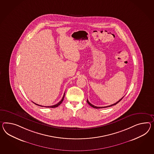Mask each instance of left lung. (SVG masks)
Listing matches in <instances>:
<instances>
[{
	"label": "left lung",
	"instance_id": "1",
	"mask_svg": "<svg viewBox=\"0 0 154 154\" xmlns=\"http://www.w3.org/2000/svg\"><path fill=\"white\" fill-rule=\"evenodd\" d=\"M123 97H122V98L121 99H119V101L118 102H117L116 103H114V104H111V105H110V106H94V105H93V104H91V103L89 102V101H88V100L87 99V103L91 106H92V107H93V108H106V107H109V106H114V105H116V104H117L123 98Z\"/></svg>",
	"mask_w": 154,
	"mask_h": 154
}]
</instances>
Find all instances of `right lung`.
<instances>
[{
  "mask_svg": "<svg viewBox=\"0 0 154 154\" xmlns=\"http://www.w3.org/2000/svg\"><path fill=\"white\" fill-rule=\"evenodd\" d=\"M64 97H65V93H64V94H63V98H62V99H61V100L58 103H57V104H55V105H54V106H41V105H39V104H36V103H35V105H37V106H43V107H46V108H55V107H57V106H59V105H60V104L62 103L63 101V98H64Z\"/></svg>",
  "mask_w": 154,
  "mask_h": 154,
  "instance_id": "right-lung-1",
  "label": "right lung"
}]
</instances>
